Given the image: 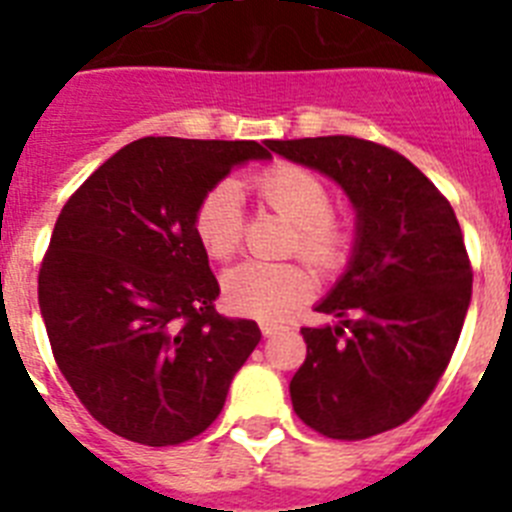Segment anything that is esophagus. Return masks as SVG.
<instances>
[{"mask_svg": "<svg viewBox=\"0 0 512 512\" xmlns=\"http://www.w3.org/2000/svg\"><path fill=\"white\" fill-rule=\"evenodd\" d=\"M261 333H264V338H271V336H277V333H282V325H271V323H261Z\"/></svg>", "mask_w": 512, "mask_h": 512, "instance_id": "34e87169", "label": "esophagus"}]
</instances>
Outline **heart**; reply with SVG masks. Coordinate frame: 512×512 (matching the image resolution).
<instances>
[{
  "instance_id": "heart-1",
  "label": "heart",
  "mask_w": 512,
  "mask_h": 512,
  "mask_svg": "<svg viewBox=\"0 0 512 512\" xmlns=\"http://www.w3.org/2000/svg\"><path fill=\"white\" fill-rule=\"evenodd\" d=\"M256 200L295 223L289 251L302 253L320 271H333L346 261L351 228L330 212L333 197L318 174L295 164H277L251 176L246 184ZM194 235L202 251L215 261L233 259L243 246L241 189L220 182L194 210ZM315 274L302 261H246L223 274L225 305L256 320H279L312 295Z\"/></svg>"
}]
</instances>
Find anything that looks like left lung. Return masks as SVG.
Instances as JSON below:
<instances>
[{"instance_id":"obj_1","label":"left lung","mask_w":512,"mask_h":512,"mask_svg":"<svg viewBox=\"0 0 512 512\" xmlns=\"http://www.w3.org/2000/svg\"><path fill=\"white\" fill-rule=\"evenodd\" d=\"M318 169L359 212L348 271L302 328L307 359L289 382L312 431L361 441L413 418L443 377L472 300V261L454 207L405 156L351 135L266 140Z\"/></svg>"}]
</instances>
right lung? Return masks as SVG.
Here are the masks:
<instances>
[{
    "label": "right lung",
    "instance_id": "obj_1",
    "mask_svg": "<svg viewBox=\"0 0 512 512\" xmlns=\"http://www.w3.org/2000/svg\"><path fill=\"white\" fill-rule=\"evenodd\" d=\"M256 140L140 138L81 184L53 228L38 302L58 369L94 420L176 446L220 415L259 346L253 320L215 310L220 284L194 210Z\"/></svg>",
    "mask_w": 512,
    "mask_h": 512
}]
</instances>
